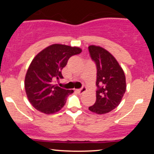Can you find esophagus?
I'll return each instance as SVG.
<instances>
[{
	"instance_id": "34e87169",
	"label": "esophagus",
	"mask_w": 154,
	"mask_h": 154,
	"mask_svg": "<svg viewBox=\"0 0 154 154\" xmlns=\"http://www.w3.org/2000/svg\"><path fill=\"white\" fill-rule=\"evenodd\" d=\"M87 91V88H86L85 86H83V87L81 88V89H78V90H76V92L79 95H82V93H84L85 92Z\"/></svg>"
}]
</instances>
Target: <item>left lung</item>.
Here are the masks:
<instances>
[{"mask_svg": "<svg viewBox=\"0 0 154 154\" xmlns=\"http://www.w3.org/2000/svg\"><path fill=\"white\" fill-rule=\"evenodd\" d=\"M91 59L97 69L96 100L88 109L103 114L119 106L126 91V79L123 69L109 51L99 46L88 47Z\"/></svg>", "mask_w": 154, "mask_h": 154, "instance_id": "8db88e82", "label": "left lung"}]
</instances>
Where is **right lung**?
<instances>
[{
    "mask_svg": "<svg viewBox=\"0 0 154 154\" xmlns=\"http://www.w3.org/2000/svg\"><path fill=\"white\" fill-rule=\"evenodd\" d=\"M82 52L79 48L54 44L40 51L32 60L26 74L24 88L32 106L44 114H54L63 107L73 90L54 85L62 79L61 70L69 59Z\"/></svg>",
    "mask_w": 154,
    "mask_h": 154,
    "instance_id": "obj_1",
    "label": "right lung"
}]
</instances>
